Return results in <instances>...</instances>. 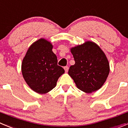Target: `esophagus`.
<instances>
[{"label":"esophagus","mask_w":128,"mask_h":128,"mask_svg":"<svg viewBox=\"0 0 128 128\" xmlns=\"http://www.w3.org/2000/svg\"><path fill=\"white\" fill-rule=\"evenodd\" d=\"M64 70H65L66 72H67L68 71V69H69V68H68V66H65L64 68Z\"/></svg>","instance_id":"1"}]
</instances>
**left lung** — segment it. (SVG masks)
Listing matches in <instances>:
<instances>
[{"label":"left lung","mask_w":128,"mask_h":128,"mask_svg":"<svg viewBox=\"0 0 128 128\" xmlns=\"http://www.w3.org/2000/svg\"><path fill=\"white\" fill-rule=\"evenodd\" d=\"M71 53L75 64L69 68L68 74L78 89L87 93L100 89L110 72L108 60L101 48L89 41L72 48Z\"/></svg>","instance_id":"left-lung-1"}]
</instances>
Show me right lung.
Listing matches in <instances>:
<instances>
[{
    "label": "right lung",
    "instance_id": "1",
    "mask_svg": "<svg viewBox=\"0 0 128 128\" xmlns=\"http://www.w3.org/2000/svg\"><path fill=\"white\" fill-rule=\"evenodd\" d=\"M49 42L40 39L30 46L22 61V72L28 86L44 94L54 88L64 69L58 65V59Z\"/></svg>",
    "mask_w": 128,
    "mask_h": 128
}]
</instances>
